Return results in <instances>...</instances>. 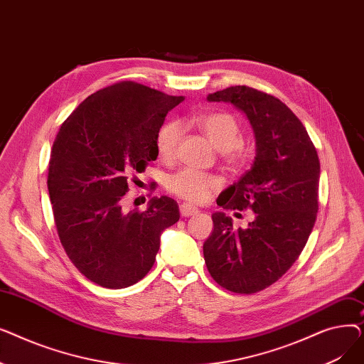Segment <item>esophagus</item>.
I'll return each mask as SVG.
<instances>
[{"instance_id":"34e87169","label":"esophagus","mask_w":364,"mask_h":364,"mask_svg":"<svg viewBox=\"0 0 364 364\" xmlns=\"http://www.w3.org/2000/svg\"><path fill=\"white\" fill-rule=\"evenodd\" d=\"M198 213H199V209H198V208H193V206H190L188 203L180 205V214H181L183 217H192V215H196Z\"/></svg>"}]
</instances>
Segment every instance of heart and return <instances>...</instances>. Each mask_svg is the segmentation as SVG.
<instances>
[{"label":"heart","mask_w":364,"mask_h":364,"mask_svg":"<svg viewBox=\"0 0 364 364\" xmlns=\"http://www.w3.org/2000/svg\"><path fill=\"white\" fill-rule=\"evenodd\" d=\"M195 124L205 134L211 144L221 151L228 164H237L242 159V129L232 114L214 112L199 114ZM181 139V125L177 121L166 122L158 132L156 146L159 158L169 162L176 158ZM218 180L193 169H181L169 177L168 190L176 196L193 203L206 200L209 193L218 187Z\"/></svg>","instance_id":"1"}]
</instances>
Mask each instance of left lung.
<instances>
[{"label":"left lung","instance_id":"left-lung-1","mask_svg":"<svg viewBox=\"0 0 364 364\" xmlns=\"http://www.w3.org/2000/svg\"><path fill=\"white\" fill-rule=\"evenodd\" d=\"M206 100L233 105L251 124L254 164L221 192L217 205L233 211L251 208L255 218L246 228H235L225 213H214V230L203 243L205 262L223 288L255 294L291 269L311 235L318 156L302 122L273 95L236 85L208 94Z\"/></svg>","mask_w":364,"mask_h":364}]
</instances>
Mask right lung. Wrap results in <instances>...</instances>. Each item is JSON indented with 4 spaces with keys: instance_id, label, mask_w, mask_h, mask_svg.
Returning <instances> with one entry per match:
<instances>
[{
    "instance_id": "right-lung-1",
    "label": "right lung",
    "mask_w": 364,
    "mask_h": 364,
    "mask_svg": "<svg viewBox=\"0 0 364 364\" xmlns=\"http://www.w3.org/2000/svg\"><path fill=\"white\" fill-rule=\"evenodd\" d=\"M183 100L122 81L88 95L57 132L47 180L57 233L76 269L103 288L141 280L162 232L180 220L168 196L151 198L143 213L124 211L122 198L134 172L156 161L158 132Z\"/></svg>"
}]
</instances>
